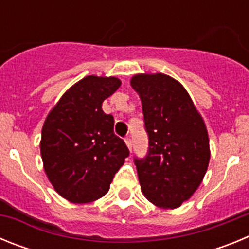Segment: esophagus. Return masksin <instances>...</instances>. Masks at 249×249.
<instances>
[{
  "label": "esophagus",
  "instance_id": "obj_1",
  "mask_svg": "<svg viewBox=\"0 0 249 249\" xmlns=\"http://www.w3.org/2000/svg\"><path fill=\"white\" fill-rule=\"evenodd\" d=\"M124 141H126V144H127V147H128V148H129V151H131V149H132V146H133V143H132V140H131V137H129V136H127V137L124 138Z\"/></svg>",
  "mask_w": 249,
  "mask_h": 249
}]
</instances>
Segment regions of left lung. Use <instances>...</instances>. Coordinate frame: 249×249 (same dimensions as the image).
<instances>
[{
  "mask_svg": "<svg viewBox=\"0 0 249 249\" xmlns=\"http://www.w3.org/2000/svg\"><path fill=\"white\" fill-rule=\"evenodd\" d=\"M148 151L136 157L141 190L148 201L176 208L198 188L210 162V140L183 86L163 73L136 74Z\"/></svg>",
  "mask_w": 249,
  "mask_h": 249,
  "instance_id": "8db88e82",
  "label": "left lung"
}]
</instances>
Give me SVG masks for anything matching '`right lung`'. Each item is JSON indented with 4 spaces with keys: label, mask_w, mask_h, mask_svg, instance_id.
Instances as JSON below:
<instances>
[{
    "label": "right lung",
    "mask_w": 249,
    "mask_h": 249,
    "mask_svg": "<svg viewBox=\"0 0 249 249\" xmlns=\"http://www.w3.org/2000/svg\"><path fill=\"white\" fill-rule=\"evenodd\" d=\"M120 86L116 77H85L46 118L39 146L46 175L70 202L103 197L128 157L124 141L114 135L113 116L102 111L103 101Z\"/></svg>",
    "instance_id": "right-lung-1"
}]
</instances>
